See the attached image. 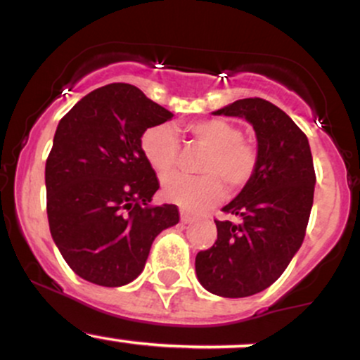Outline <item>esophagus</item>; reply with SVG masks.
Masks as SVG:
<instances>
[{
    "label": "esophagus",
    "instance_id": "esophagus-1",
    "mask_svg": "<svg viewBox=\"0 0 360 360\" xmlns=\"http://www.w3.org/2000/svg\"><path fill=\"white\" fill-rule=\"evenodd\" d=\"M181 221H183L184 225H189V223L194 221V217H191V214L186 212H181Z\"/></svg>",
    "mask_w": 360,
    "mask_h": 360
}]
</instances>
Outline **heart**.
I'll return each instance as SVG.
<instances>
[{
  "label": "heart",
  "mask_w": 360,
  "mask_h": 360,
  "mask_svg": "<svg viewBox=\"0 0 360 360\" xmlns=\"http://www.w3.org/2000/svg\"><path fill=\"white\" fill-rule=\"evenodd\" d=\"M188 131L200 146L208 148L201 164L205 176H186L179 172L164 176L162 194L188 212L200 213L218 205L225 196V181L237 189L247 184L257 166V154L243 142L242 130L221 118H210L188 125ZM142 152L157 172H167L179 157V140L174 128L160 123L147 128L142 135Z\"/></svg>",
  "instance_id": "obj_1"
}]
</instances>
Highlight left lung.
Listing matches in <instances>:
<instances>
[{
  "label": "left lung",
  "mask_w": 360,
  "mask_h": 360,
  "mask_svg": "<svg viewBox=\"0 0 360 360\" xmlns=\"http://www.w3.org/2000/svg\"><path fill=\"white\" fill-rule=\"evenodd\" d=\"M249 122L257 139V166L242 191L221 208L238 221H214L212 249L198 252L196 276L206 291L245 298L283 274L304 238L315 193L307 135L272 103L245 98L213 111Z\"/></svg>",
  "instance_id": "1"
}]
</instances>
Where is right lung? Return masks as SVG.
<instances>
[{
	"label": "right lung",
	"instance_id": "right-lung-1",
	"mask_svg": "<svg viewBox=\"0 0 360 360\" xmlns=\"http://www.w3.org/2000/svg\"><path fill=\"white\" fill-rule=\"evenodd\" d=\"M174 115L123 82L91 91L60 120L45 164L51 235L69 267L105 288L146 267L152 242L179 221L176 205L148 206L159 181L142 135Z\"/></svg>",
	"mask_w": 360,
	"mask_h": 360
}]
</instances>
